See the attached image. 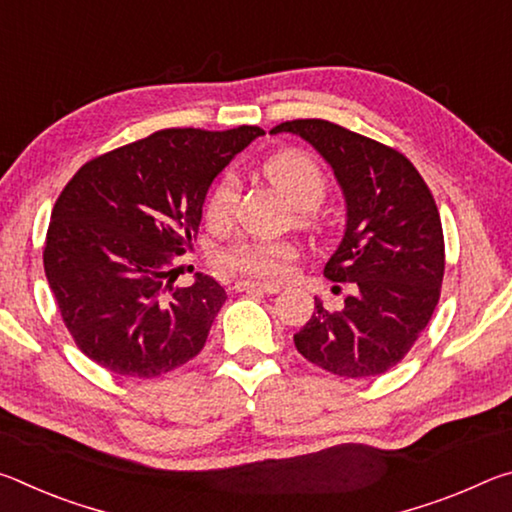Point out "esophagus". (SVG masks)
Instances as JSON below:
<instances>
[{
	"label": "esophagus",
	"mask_w": 512,
	"mask_h": 512,
	"mask_svg": "<svg viewBox=\"0 0 512 512\" xmlns=\"http://www.w3.org/2000/svg\"><path fill=\"white\" fill-rule=\"evenodd\" d=\"M237 291H244V293H268V296H273V293L280 291L277 284H259V282H237Z\"/></svg>",
	"instance_id": "obj_1"
}]
</instances>
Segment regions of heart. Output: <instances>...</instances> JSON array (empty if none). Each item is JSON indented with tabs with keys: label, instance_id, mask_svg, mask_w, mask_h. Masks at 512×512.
<instances>
[{
	"label": "heart",
	"instance_id": "heart-1",
	"mask_svg": "<svg viewBox=\"0 0 512 512\" xmlns=\"http://www.w3.org/2000/svg\"><path fill=\"white\" fill-rule=\"evenodd\" d=\"M262 171L268 183L298 210H311L323 201L327 189L325 173L307 153L296 149L280 151L264 162ZM235 203L237 180L223 176L207 201V216L214 223H225L235 212ZM293 259L296 248L287 241H241L221 257V262L237 273L259 280H277L287 275Z\"/></svg>",
	"mask_w": 512,
	"mask_h": 512
}]
</instances>
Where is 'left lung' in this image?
Segmentation results:
<instances>
[{"label": "left lung", "mask_w": 512, "mask_h": 512, "mask_svg": "<svg viewBox=\"0 0 512 512\" xmlns=\"http://www.w3.org/2000/svg\"><path fill=\"white\" fill-rule=\"evenodd\" d=\"M309 142L332 167L345 196V232L325 264L352 293L339 311L316 298L314 316L293 334L298 352L332 375L377 377L418 341L440 298L445 239L436 201L400 151L325 119L275 126Z\"/></svg>", "instance_id": "1"}]
</instances>
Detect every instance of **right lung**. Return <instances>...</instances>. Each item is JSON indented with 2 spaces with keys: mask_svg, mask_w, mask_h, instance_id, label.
<instances>
[{
  "mask_svg": "<svg viewBox=\"0 0 512 512\" xmlns=\"http://www.w3.org/2000/svg\"><path fill=\"white\" fill-rule=\"evenodd\" d=\"M167 128L85 162L60 192L45 273L63 323L85 357L115 375L153 379L203 350L225 289L210 275L173 287L196 239L212 180L255 137Z\"/></svg>",
  "mask_w": 512,
  "mask_h": 512,
  "instance_id": "right-lung-1",
  "label": "right lung"
}]
</instances>
